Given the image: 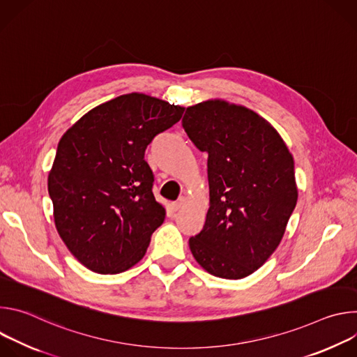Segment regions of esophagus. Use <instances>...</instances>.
I'll return each instance as SVG.
<instances>
[{
	"mask_svg": "<svg viewBox=\"0 0 357 357\" xmlns=\"http://www.w3.org/2000/svg\"><path fill=\"white\" fill-rule=\"evenodd\" d=\"M186 205V197H179L176 202L172 203V209L174 211H181Z\"/></svg>",
	"mask_w": 357,
	"mask_h": 357,
	"instance_id": "esophagus-1",
	"label": "esophagus"
}]
</instances>
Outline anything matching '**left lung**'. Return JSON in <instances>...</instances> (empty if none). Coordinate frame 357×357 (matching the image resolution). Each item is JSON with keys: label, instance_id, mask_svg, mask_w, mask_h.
Here are the masks:
<instances>
[{"label": "left lung", "instance_id": "1", "mask_svg": "<svg viewBox=\"0 0 357 357\" xmlns=\"http://www.w3.org/2000/svg\"><path fill=\"white\" fill-rule=\"evenodd\" d=\"M182 124L208 152L209 209L190 251L215 277H248L277 250L296 205L294 158L266 119L222 98L189 106Z\"/></svg>", "mask_w": 357, "mask_h": 357}]
</instances>
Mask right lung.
Listing matches in <instances>:
<instances>
[{"label": "right lung", "instance_id": "right-lung-1", "mask_svg": "<svg viewBox=\"0 0 357 357\" xmlns=\"http://www.w3.org/2000/svg\"><path fill=\"white\" fill-rule=\"evenodd\" d=\"M185 107L128 93L87 112L61 138L47 175L56 230L86 268L119 274L146 252L165 220L152 193L146 145Z\"/></svg>", "mask_w": 357, "mask_h": 357}]
</instances>
